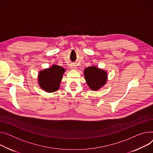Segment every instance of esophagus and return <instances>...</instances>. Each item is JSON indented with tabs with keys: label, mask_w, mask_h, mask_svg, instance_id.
Returning <instances> with one entry per match:
<instances>
[{
	"label": "esophagus",
	"mask_w": 153,
	"mask_h": 153,
	"mask_svg": "<svg viewBox=\"0 0 153 153\" xmlns=\"http://www.w3.org/2000/svg\"><path fill=\"white\" fill-rule=\"evenodd\" d=\"M70 68H72L73 69H77V66L74 64H72V65H70Z\"/></svg>",
	"instance_id": "1"
}]
</instances>
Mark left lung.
Returning a JSON list of instances; mask_svg holds the SVG:
<instances>
[{"label":"left lung","mask_w":153,"mask_h":153,"mask_svg":"<svg viewBox=\"0 0 153 153\" xmlns=\"http://www.w3.org/2000/svg\"><path fill=\"white\" fill-rule=\"evenodd\" d=\"M84 76L90 88L97 90L104 85L106 82V72L95 66H90L84 70Z\"/></svg>","instance_id":"obj_1"}]
</instances>
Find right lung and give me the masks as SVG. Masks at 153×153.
Masks as SVG:
<instances>
[{"mask_svg": "<svg viewBox=\"0 0 153 153\" xmlns=\"http://www.w3.org/2000/svg\"><path fill=\"white\" fill-rule=\"evenodd\" d=\"M65 72L64 68L57 65L40 71L38 79L40 87L48 92H54L59 88Z\"/></svg>", "mask_w": 153, "mask_h": 153, "instance_id": "right-lung-1", "label": "right lung"}]
</instances>
